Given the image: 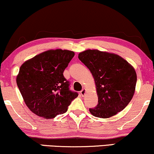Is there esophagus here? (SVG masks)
<instances>
[{"mask_svg":"<svg viewBox=\"0 0 154 154\" xmlns=\"http://www.w3.org/2000/svg\"><path fill=\"white\" fill-rule=\"evenodd\" d=\"M86 92H87L86 89H85V88H84V89H82V90H81V91H80V95H82V97H83V96H85V94H86Z\"/></svg>","mask_w":154,"mask_h":154,"instance_id":"esophagus-1","label":"esophagus"}]
</instances>
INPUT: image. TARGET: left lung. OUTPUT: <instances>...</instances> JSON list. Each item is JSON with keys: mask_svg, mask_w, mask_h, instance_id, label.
Wrapping results in <instances>:
<instances>
[{"mask_svg": "<svg viewBox=\"0 0 154 154\" xmlns=\"http://www.w3.org/2000/svg\"><path fill=\"white\" fill-rule=\"evenodd\" d=\"M78 58L91 72L95 83L98 103L90 109V113L108 118L123 110L135 93L137 75L134 67L116 54L97 49L85 50Z\"/></svg>", "mask_w": 154, "mask_h": 154, "instance_id": "obj_1", "label": "left lung"}]
</instances>
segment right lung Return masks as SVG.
Here are the masks:
<instances>
[{"label": "right lung", "mask_w": 154, "mask_h": 154, "mask_svg": "<svg viewBox=\"0 0 154 154\" xmlns=\"http://www.w3.org/2000/svg\"><path fill=\"white\" fill-rule=\"evenodd\" d=\"M75 52L66 49H50L22 64L16 83L25 104L35 115L51 119L64 113L77 92L69 90L63 75Z\"/></svg>", "instance_id": "1"}]
</instances>
